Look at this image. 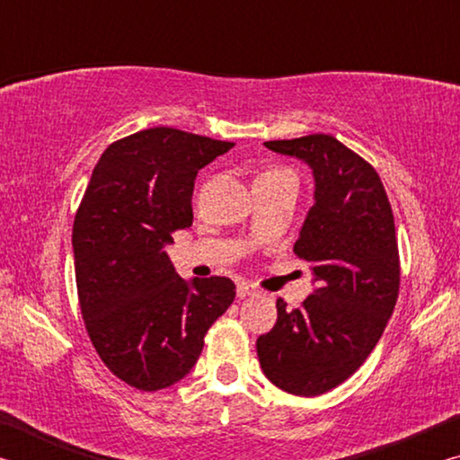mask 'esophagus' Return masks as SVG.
<instances>
[{"instance_id":"34e87169","label":"esophagus","mask_w":460,"mask_h":460,"mask_svg":"<svg viewBox=\"0 0 460 460\" xmlns=\"http://www.w3.org/2000/svg\"><path fill=\"white\" fill-rule=\"evenodd\" d=\"M255 294V286L249 282H239L237 284V296L239 298H245V296H253Z\"/></svg>"}]
</instances>
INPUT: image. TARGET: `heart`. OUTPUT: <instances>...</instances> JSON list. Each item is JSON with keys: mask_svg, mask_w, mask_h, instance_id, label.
<instances>
[{"mask_svg": "<svg viewBox=\"0 0 460 460\" xmlns=\"http://www.w3.org/2000/svg\"><path fill=\"white\" fill-rule=\"evenodd\" d=\"M263 174H288V172H284V170H268V172Z\"/></svg>", "mask_w": 460, "mask_h": 460, "instance_id": "1", "label": "heart"}]
</instances>
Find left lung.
<instances>
[{
    "label": "left lung",
    "instance_id": "1",
    "mask_svg": "<svg viewBox=\"0 0 460 460\" xmlns=\"http://www.w3.org/2000/svg\"><path fill=\"white\" fill-rule=\"evenodd\" d=\"M313 170L314 205L294 253L306 260L314 290L302 308L278 300V321L255 342L276 387L321 395L367 359L400 290L394 215L379 176L339 139L314 134L263 144Z\"/></svg>",
    "mask_w": 460,
    "mask_h": 460
}]
</instances>
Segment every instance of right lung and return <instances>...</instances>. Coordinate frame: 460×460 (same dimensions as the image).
I'll use <instances>...</instances> for the list:
<instances>
[{
    "instance_id": "1",
    "label": "right lung",
    "mask_w": 460,
    "mask_h": 460,
    "mask_svg": "<svg viewBox=\"0 0 460 460\" xmlns=\"http://www.w3.org/2000/svg\"><path fill=\"white\" fill-rule=\"evenodd\" d=\"M231 147L172 128L123 137L99 158L75 217L84 326L107 367L142 392L189 376L208 326L235 298L229 278L184 279L164 252L192 225L199 170Z\"/></svg>"
}]
</instances>
